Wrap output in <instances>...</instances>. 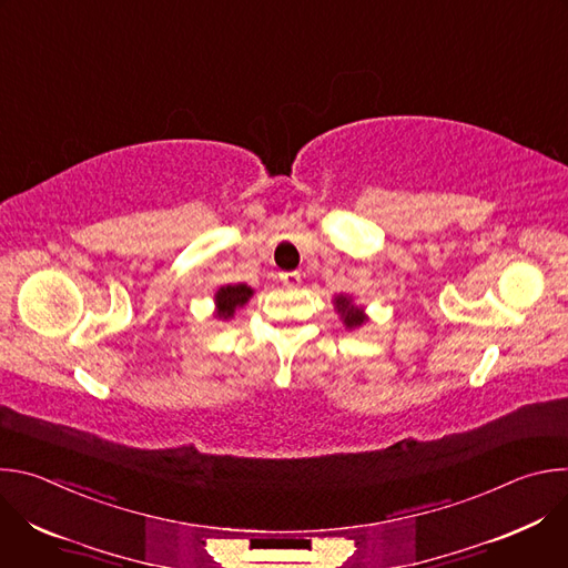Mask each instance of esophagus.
I'll return each mask as SVG.
<instances>
[{
    "label": "esophagus",
    "instance_id": "obj_1",
    "mask_svg": "<svg viewBox=\"0 0 568 568\" xmlns=\"http://www.w3.org/2000/svg\"><path fill=\"white\" fill-rule=\"evenodd\" d=\"M281 281H283V285H287V287H298V285H301V274H298V272H283V274H281Z\"/></svg>",
    "mask_w": 568,
    "mask_h": 568
}]
</instances>
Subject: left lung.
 Instances as JSON below:
<instances>
[{
    "instance_id": "obj_1",
    "label": "left lung",
    "mask_w": 568,
    "mask_h": 568,
    "mask_svg": "<svg viewBox=\"0 0 568 568\" xmlns=\"http://www.w3.org/2000/svg\"><path fill=\"white\" fill-rule=\"evenodd\" d=\"M335 310L342 314V321H344L346 328H359L368 321L364 310L357 307L351 296H344V294L335 296Z\"/></svg>"
}]
</instances>
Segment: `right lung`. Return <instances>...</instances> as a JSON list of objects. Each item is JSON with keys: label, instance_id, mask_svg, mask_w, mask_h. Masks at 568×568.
I'll list each match as a JSON object with an SVG mask.
<instances>
[{"label": "right lung", "instance_id": "right-lung-1", "mask_svg": "<svg viewBox=\"0 0 568 568\" xmlns=\"http://www.w3.org/2000/svg\"><path fill=\"white\" fill-rule=\"evenodd\" d=\"M254 290L247 287L245 283H237V285H226V287H220L215 292V316L217 318H231L235 314L237 307L245 305L250 298H252Z\"/></svg>", "mask_w": 568, "mask_h": 568}]
</instances>
